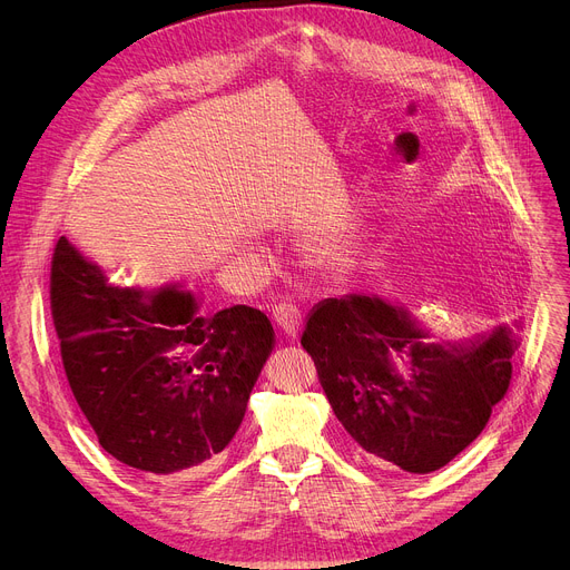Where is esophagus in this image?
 I'll return each mask as SVG.
<instances>
[{
    "label": "esophagus",
    "instance_id": "obj_1",
    "mask_svg": "<svg viewBox=\"0 0 570 570\" xmlns=\"http://www.w3.org/2000/svg\"><path fill=\"white\" fill-rule=\"evenodd\" d=\"M274 320L289 341H294L301 331V308L294 304H278L274 308Z\"/></svg>",
    "mask_w": 570,
    "mask_h": 570
}]
</instances>
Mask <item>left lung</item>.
Segmentation results:
<instances>
[{
    "label": "left lung",
    "instance_id": "obj_1",
    "mask_svg": "<svg viewBox=\"0 0 570 570\" xmlns=\"http://www.w3.org/2000/svg\"><path fill=\"white\" fill-rule=\"evenodd\" d=\"M425 333L377 296L324 298L301 345L317 367L333 414L375 464L428 474L485 428L513 375L504 328L472 347L425 343ZM409 356L400 379L390 356Z\"/></svg>",
    "mask_w": 570,
    "mask_h": 570
}]
</instances>
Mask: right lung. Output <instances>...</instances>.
<instances>
[{
  "mask_svg": "<svg viewBox=\"0 0 570 570\" xmlns=\"http://www.w3.org/2000/svg\"><path fill=\"white\" fill-rule=\"evenodd\" d=\"M50 311L66 380L100 446L177 481L212 470L274 345L262 311L199 317L175 287L145 301L108 283L66 237L52 253Z\"/></svg>",
  "mask_w": 570,
  "mask_h": 570,
  "instance_id": "1",
  "label": "right lung"
}]
</instances>
